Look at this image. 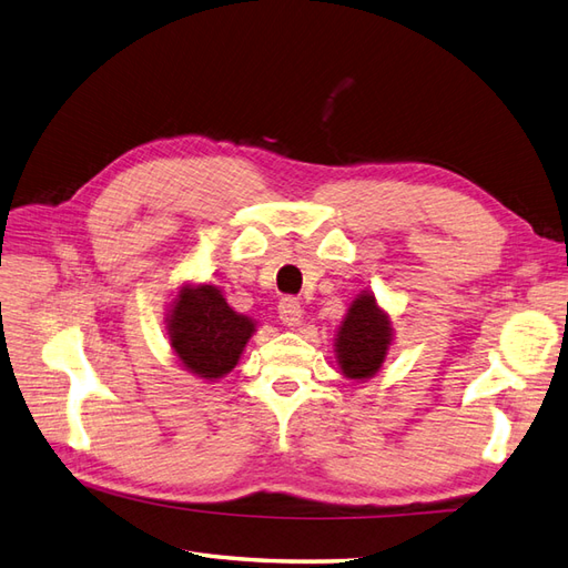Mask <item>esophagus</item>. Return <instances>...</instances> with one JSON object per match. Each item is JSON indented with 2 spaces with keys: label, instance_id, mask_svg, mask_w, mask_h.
Listing matches in <instances>:
<instances>
[{
  "label": "esophagus",
  "instance_id": "obj_1",
  "mask_svg": "<svg viewBox=\"0 0 568 568\" xmlns=\"http://www.w3.org/2000/svg\"><path fill=\"white\" fill-rule=\"evenodd\" d=\"M278 314H281V322H283L285 326L295 328V326L302 324L304 310H302V304H300L295 297H283V300L278 302Z\"/></svg>",
  "mask_w": 568,
  "mask_h": 568
}]
</instances>
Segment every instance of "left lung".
Masks as SVG:
<instances>
[{"label": "left lung", "mask_w": 568, "mask_h": 568, "mask_svg": "<svg viewBox=\"0 0 568 568\" xmlns=\"http://www.w3.org/2000/svg\"><path fill=\"white\" fill-rule=\"evenodd\" d=\"M390 343H394L390 316L379 307L374 293L362 290L336 331V362L343 376L353 382L372 379L382 369Z\"/></svg>", "instance_id": "obj_1"}]
</instances>
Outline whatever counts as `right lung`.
Listing matches in <instances>:
<instances>
[{
    "instance_id": "add662e5",
    "label": "right lung",
    "mask_w": 568,
    "mask_h": 568,
    "mask_svg": "<svg viewBox=\"0 0 568 568\" xmlns=\"http://www.w3.org/2000/svg\"><path fill=\"white\" fill-rule=\"evenodd\" d=\"M170 347L180 365L199 379L215 382L237 367L256 322L230 307L209 283H184L165 316Z\"/></svg>"
}]
</instances>
